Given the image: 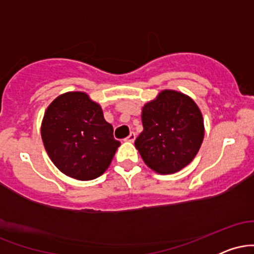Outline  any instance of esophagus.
<instances>
[{"label":"esophagus","instance_id":"1","mask_svg":"<svg viewBox=\"0 0 254 254\" xmlns=\"http://www.w3.org/2000/svg\"><path fill=\"white\" fill-rule=\"evenodd\" d=\"M136 139V133L135 132H130V135L127 137V138H125V141L127 142H131V143H132L133 141H135Z\"/></svg>","mask_w":254,"mask_h":254}]
</instances>
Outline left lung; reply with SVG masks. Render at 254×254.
<instances>
[{"instance_id":"obj_1","label":"left lung","mask_w":254,"mask_h":254,"mask_svg":"<svg viewBox=\"0 0 254 254\" xmlns=\"http://www.w3.org/2000/svg\"><path fill=\"white\" fill-rule=\"evenodd\" d=\"M143 131L135 147L145 165L159 174L176 173L197 155L204 138L199 107L189 95L164 89L142 107Z\"/></svg>"}]
</instances>
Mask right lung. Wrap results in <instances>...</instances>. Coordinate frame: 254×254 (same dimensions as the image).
I'll return each mask as SVG.
<instances>
[{
  "instance_id": "1",
  "label": "right lung",
  "mask_w": 254,
  "mask_h": 254,
  "mask_svg": "<svg viewBox=\"0 0 254 254\" xmlns=\"http://www.w3.org/2000/svg\"><path fill=\"white\" fill-rule=\"evenodd\" d=\"M40 132L54 165L82 182L100 177L121 145L100 105L84 92L58 95L44 113Z\"/></svg>"
}]
</instances>
